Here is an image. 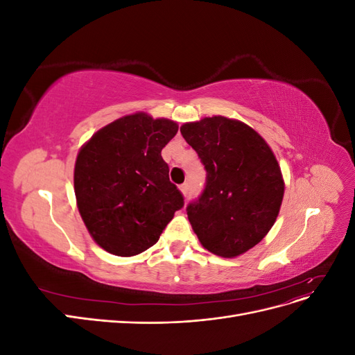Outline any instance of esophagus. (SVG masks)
Listing matches in <instances>:
<instances>
[{
  "instance_id": "1",
  "label": "esophagus",
  "mask_w": 355,
  "mask_h": 355,
  "mask_svg": "<svg viewBox=\"0 0 355 355\" xmlns=\"http://www.w3.org/2000/svg\"><path fill=\"white\" fill-rule=\"evenodd\" d=\"M179 188H180V191H182V194H184V196H188V191H189V185H188V184L180 185Z\"/></svg>"
}]
</instances>
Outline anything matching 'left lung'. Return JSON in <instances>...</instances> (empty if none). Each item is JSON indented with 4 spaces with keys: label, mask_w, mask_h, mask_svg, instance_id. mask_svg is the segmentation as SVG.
Returning a JSON list of instances; mask_svg holds the SVG:
<instances>
[{
    "label": "left lung",
    "mask_w": 355,
    "mask_h": 355,
    "mask_svg": "<svg viewBox=\"0 0 355 355\" xmlns=\"http://www.w3.org/2000/svg\"><path fill=\"white\" fill-rule=\"evenodd\" d=\"M206 170V185L187 207L200 243L235 257L259 243L280 211L284 182L271 148L252 127L225 116L180 127Z\"/></svg>",
    "instance_id": "left-lung-1"
}]
</instances>
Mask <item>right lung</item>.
<instances>
[{
	"label": "right lung",
	"mask_w": 355,
	"mask_h": 355,
	"mask_svg": "<svg viewBox=\"0 0 355 355\" xmlns=\"http://www.w3.org/2000/svg\"><path fill=\"white\" fill-rule=\"evenodd\" d=\"M176 133L175 121L139 112L101 128L81 148L75 197L85 227L106 252H145L184 207V196L170 182L161 157Z\"/></svg>",
	"instance_id": "1"
}]
</instances>
